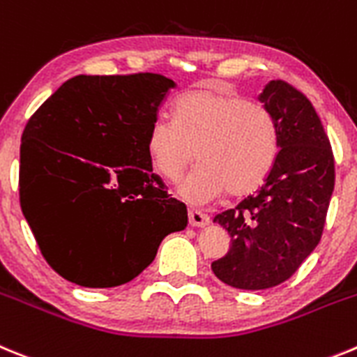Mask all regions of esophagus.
Masks as SVG:
<instances>
[{"label": "esophagus", "mask_w": 357, "mask_h": 357, "mask_svg": "<svg viewBox=\"0 0 357 357\" xmlns=\"http://www.w3.org/2000/svg\"><path fill=\"white\" fill-rule=\"evenodd\" d=\"M188 222L194 227L208 226V224H210V217H208L206 213H202V211L195 210V208H190V210H188Z\"/></svg>", "instance_id": "1"}]
</instances>
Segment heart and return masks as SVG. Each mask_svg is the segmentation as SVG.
Returning a JSON list of instances; mask_svg holds the SVG:
<instances>
[{
	"instance_id": "heart-1",
	"label": "heart",
	"mask_w": 357,
	"mask_h": 357,
	"mask_svg": "<svg viewBox=\"0 0 357 357\" xmlns=\"http://www.w3.org/2000/svg\"><path fill=\"white\" fill-rule=\"evenodd\" d=\"M174 119L158 117L147 133V153L156 171L178 181L181 195L204 202L229 194L245 197L268 179L279 155V130L263 105L220 85H202L176 101Z\"/></svg>"
}]
</instances>
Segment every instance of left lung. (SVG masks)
Listing matches in <instances>:
<instances>
[{
  "mask_svg": "<svg viewBox=\"0 0 357 357\" xmlns=\"http://www.w3.org/2000/svg\"><path fill=\"white\" fill-rule=\"evenodd\" d=\"M259 101L278 123V162L255 195L213 218L231 247L211 271L240 290L278 287L297 272L322 238L335 190V156L310 99L274 79Z\"/></svg>",
  "mask_w": 357,
  "mask_h": 357,
  "instance_id": "obj_1",
  "label": "left lung"
}]
</instances>
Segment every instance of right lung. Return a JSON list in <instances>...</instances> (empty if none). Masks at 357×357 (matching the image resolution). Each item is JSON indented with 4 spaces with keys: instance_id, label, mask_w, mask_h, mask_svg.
<instances>
[{
    "instance_id": "right-lung-1",
    "label": "right lung",
    "mask_w": 357,
    "mask_h": 357,
    "mask_svg": "<svg viewBox=\"0 0 357 357\" xmlns=\"http://www.w3.org/2000/svg\"><path fill=\"white\" fill-rule=\"evenodd\" d=\"M174 82L155 73L67 79L22 131L21 210L44 259L86 288L140 274L186 206L153 172L147 133Z\"/></svg>"
}]
</instances>
